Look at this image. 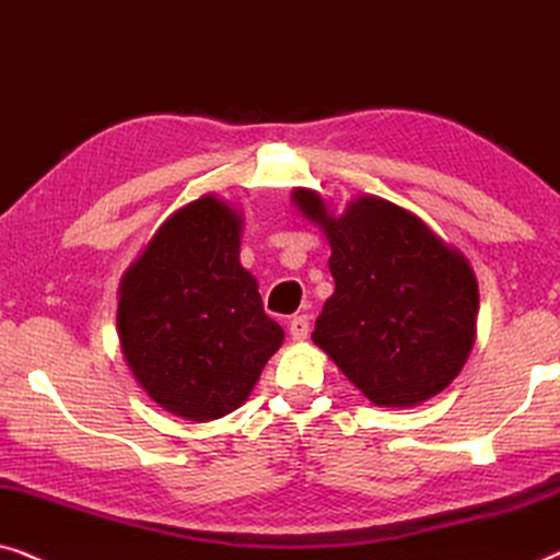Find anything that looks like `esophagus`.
<instances>
[{
  "instance_id": "1",
  "label": "esophagus",
  "mask_w": 560,
  "mask_h": 560,
  "mask_svg": "<svg viewBox=\"0 0 560 560\" xmlns=\"http://www.w3.org/2000/svg\"><path fill=\"white\" fill-rule=\"evenodd\" d=\"M289 335H291V340H296V342L306 340V335H310V317H306V314H299V317H291V322H289Z\"/></svg>"
}]
</instances>
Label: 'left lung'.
Masks as SVG:
<instances>
[{
    "label": "left lung",
    "instance_id": "obj_1",
    "mask_svg": "<svg viewBox=\"0 0 560 560\" xmlns=\"http://www.w3.org/2000/svg\"><path fill=\"white\" fill-rule=\"evenodd\" d=\"M291 200L332 248L335 294L322 306L314 345L375 406L434 398L475 345L479 289L467 258L413 212L373 195L342 215L304 187Z\"/></svg>",
    "mask_w": 560,
    "mask_h": 560
}]
</instances>
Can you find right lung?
Instances as JSON below:
<instances>
[{
	"label": "right lung",
	"mask_w": 560,
	"mask_h": 560,
	"mask_svg": "<svg viewBox=\"0 0 560 560\" xmlns=\"http://www.w3.org/2000/svg\"><path fill=\"white\" fill-rule=\"evenodd\" d=\"M241 223L205 195L164 220L121 279L124 358L154 404L190 421L235 411L283 342L238 261Z\"/></svg>",
	"instance_id": "obj_1"
}]
</instances>
